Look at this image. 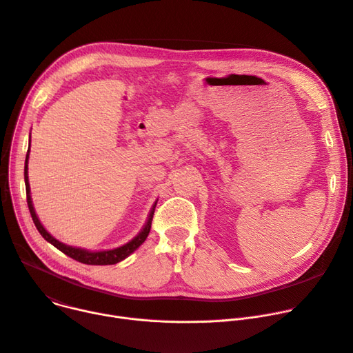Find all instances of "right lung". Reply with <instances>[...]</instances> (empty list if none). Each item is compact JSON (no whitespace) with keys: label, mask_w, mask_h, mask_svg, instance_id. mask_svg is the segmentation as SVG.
<instances>
[{"label":"right lung","mask_w":353,"mask_h":353,"mask_svg":"<svg viewBox=\"0 0 353 353\" xmlns=\"http://www.w3.org/2000/svg\"><path fill=\"white\" fill-rule=\"evenodd\" d=\"M28 157H29V149H28V154H26V159H25V172H23V176H25V187H26V203H28V208H29V212H30V216L32 219H34V223L37 230L39 231V234L48 241L50 242L54 248H57L59 250H61L65 254L70 256L72 259L77 261V262H81V263H85V265H115L121 261H123L126 256H130L134 250H137L143 242L145 239L148 238L149 232H150V227H152V219H153V214H154V208H156V203L153 204L150 212H149V216H148V221L145 223V227L141 230V232L128 243H125L123 246H119L117 249H112V250H103V252H88V250H84V249H79V248H72V246H68L65 243H61L59 241H56L50 234H48V231L42 227V223L39 222L37 214H35V210H34V205H32V201H30V190H29V181H28Z\"/></svg>","instance_id":"right-lung-1"}]
</instances>
